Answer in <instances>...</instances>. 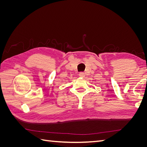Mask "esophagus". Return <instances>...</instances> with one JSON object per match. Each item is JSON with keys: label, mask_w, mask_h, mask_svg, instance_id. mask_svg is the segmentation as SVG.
<instances>
[{"label": "esophagus", "mask_w": 147, "mask_h": 147, "mask_svg": "<svg viewBox=\"0 0 147 147\" xmlns=\"http://www.w3.org/2000/svg\"><path fill=\"white\" fill-rule=\"evenodd\" d=\"M78 75H79V77H84V76H85V75H84V74L83 73V72H80L79 73V74H78Z\"/></svg>", "instance_id": "esophagus-1"}]
</instances>
